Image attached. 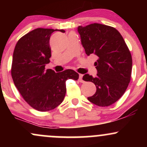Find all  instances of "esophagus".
I'll list each match as a JSON object with an SVG mask.
<instances>
[{"mask_svg": "<svg viewBox=\"0 0 147 147\" xmlns=\"http://www.w3.org/2000/svg\"><path fill=\"white\" fill-rule=\"evenodd\" d=\"M82 77H83V75H82V74H79V81L80 82H82V83H83L84 82V80L82 79Z\"/></svg>", "mask_w": 147, "mask_h": 147, "instance_id": "obj_1", "label": "esophagus"}]
</instances>
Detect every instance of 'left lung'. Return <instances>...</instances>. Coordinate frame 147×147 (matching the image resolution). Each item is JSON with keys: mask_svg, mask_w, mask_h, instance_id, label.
Wrapping results in <instances>:
<instances>
[{"mask_svg": "<svg viewBox=\"0 0 147 147\" xmlns=\"http://www.w3.org/2000/svg\"><path fill=\"white\" fill-rule=\"evenodd\" d=\"M86 54L97 55V77L86 74L83 79L96 86V92L88 99L99 106H109L124 95L131 81L132 57L121 34L109 25L92 23L79 26Z\"/></svg>", "mask_w": 147, "mask_h": 147, "instance_id": "obj_1", "label": "left lung"}]
</instances>
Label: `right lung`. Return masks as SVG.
<instances>
[{"mask_svg": "<svg viewBox=\"0 0 147 147\" xmlns=\"http://www.w3.org/2000/svg\"><path fill=\"white\" fill-rule=\"evenodd\" d=\"M55 31L63 30L37 28L18 40L13 53L11 75L15 86L23 98L33 109L41 112L53 110L63 102L67 79L77 80L73 70L55 72L45 70L50 63V38Z\"/></svg>", "mask_w": 147, "mask_h": 147, "instance_id": "right-lung-1", "label": "right lung"}]
</instances>
